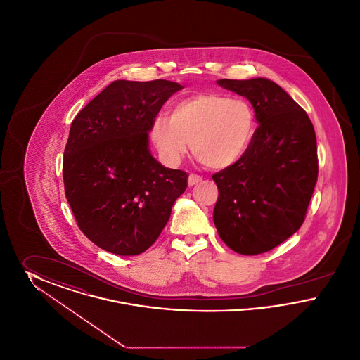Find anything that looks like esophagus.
<instances>
[{
    "instance_id": "esophagus-1",
    "label": "esophagus",
    "mask_w": 360,
    "mask_h": 360,
    "mask_svg": "<svg viewBox=\"0 0 360 360\" xmlns=\"http://www.w3.org/2000/svg\"><path fill=\"white\" fill-rule=\"evenodd\" d=\"M200 182H202V176H200V175H197V174H190V175H188V186H194V185H198Z\"/></svg>"
}]
</instances>
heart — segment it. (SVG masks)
<instances>
[{
	"instance_id": "1",
	"label": "heart",
	"mask_w": 360,
	"mask_h": 360,
	"mask_svg": "<svg viewBox=\"0 0 360 360\" xmlns=\"http://www.w3.org/2000/svg\"><path fill=\"white\" fill-rule=\"evenodd\" d=\"M257 134V115L251 103L224 93H195L176 100L170 117L156 116L151 140L160 156L178 163L190 148L210 169L238 165Z\"/></svg>"
}]
</instances>
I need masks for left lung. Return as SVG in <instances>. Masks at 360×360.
I'll return each instance as SVG.
<instances>
[{"mask_svg":"<svg viewBox=\"0 0 360 360\" xmlns=\"http://www.w3.org/2000/svg\"><path fill=\"white\" fill-rule=\"evenodd\" d=\"M217 84L252 103L259 127L239 163L212 176L219 188L213 221L231 250L259 255L305 220L319 175L316 134L307 112L273 81Z\"/></svg>","mask_w":360,"mask_h":360,"instance_id":"obj_1","label":"left lung"}]
</instances>
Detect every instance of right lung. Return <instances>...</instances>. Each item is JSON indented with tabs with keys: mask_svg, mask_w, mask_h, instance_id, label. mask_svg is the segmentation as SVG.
Instances as JSON below:
<instances>
[{
	"mask_svg": "<svg viewBox=\"0 0 360 360\" xmlns=\"http://www.w3.org/2000/svg\"><path fill=\"white\" fill-rule=\"evenodd\" d=\"M182 86L115 81L75 116L63 156L65 193L79 229L108 252L148 250L188 188V174L160 165L148 132Z\"/></svg>",
	"mask_w": 360,
	"mask_h": 360,
	"instance_id": "obj_1",
	"label": "right lung"
}]
</instances>
